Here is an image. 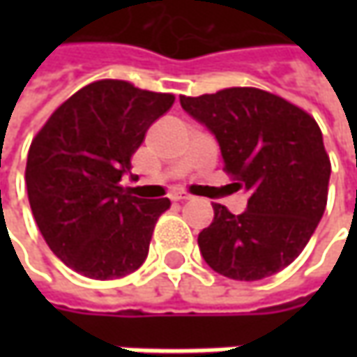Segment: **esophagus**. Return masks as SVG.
Instances as JSON below:
<instances>
[{"instance_id": "1", "label": "esophagus", "mask_w": 357, "mask_h": 357, "mask_svg": "<svg viewBox=\"0 0 357 357\" xmlns=\"http://www.w3.org/2000/svg\"><path fill=\"white\" fill-rule=\"evenodd\" d=\"M172 200H178V202H185V200H190L192 197L188 195V192H185V190H178V192H172L171 195Z\"/></svg>"}]
</instances>
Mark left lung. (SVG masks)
I'll use <instances>...</instances> for the list:
<instances>
[{"label": "left lung", "instance_id": "1", "mask_svg": "<svg viewBox=\"0 0 357 357\" xmlns=\"http://www.w3.org/2000/svg\"><path fill=\"white\" fill-rule=\"evenodd\" d=\"M181 105L216 137L234 186L250 190L242 214L214 202L213 225L199 234L202 258L232 280L280 272L304 250L326 211L332 165L318 123L256 87L183 95Z\"/></svg>", "mask_w": 357, "mask_h": 357}]
</instances>
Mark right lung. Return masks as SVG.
I'll use <instances>...</instances> for the list:
<instances>
[{
	"label": "right lung",
	"instance_id": "obj_1",
	"mask_svg": "<svg viewBox=\"0 0 357 357\" xmlns=\"http://www.w3.org/2000/svg\"><path fill=\"white\" fill-rule=\"evenodd\" d=\"M172 103L171 93L101 79L59 105L33 137L25 167L31 213L53 254L79 274L113 280L144 262L171 200L139 199L121 178Z\"/></svg>",
	"mask_w": 357,
	"mask_h": 357
}]
</instances>
